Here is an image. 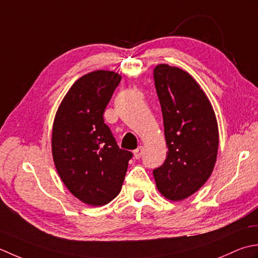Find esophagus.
<instances>
[{
  "mask_svg": "<svg viewBox=\"0 0 258 258\" xmlns=\"http://www.w3.org/2000/svg\"><path fill=\"white\" fill-rule=\"evenodd\" d=\"M143 152H144V148L143 147H138L136 150H134V157L136 159H139L141 156H143Z\"/></svg>",
  "mask_w": 258,
  "mask_h": 258,
  "instance_id": "1",
  "label": "esophagus"
}]
</instances>
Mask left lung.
<instances>
[{"label":"left lung","instance_id":"8db88e82","mask_svg":"<svg viewBox=\"0 0 258 258\" xmlns=\"http://www.w3.org/2000/svg\"><path fill=\"white\" fill-rule=\"evenodd\" d=\"M154 79L168 147L154 177L162 196L180 202L212 175L219 144L217 119L206 93L185 70L162 63L155 68Z\"/></svg>","mask_w":258,"mask_h":258}]
</instances>
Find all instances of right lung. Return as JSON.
Segmentation results:
<instances>
[{"instance_id":"add662e5","label":"right lung","mask_w":258,"mask_h":258,"mask_svg":"<svg viewBox=\"0 0 258 258\" xmlns=\"http://www.w3.org/2000/svg\"><path fill=\"white\" fill-rule=\"evenodd\" d=\"M121 76L98 70L73 83L55 113L52 156L61 180L73 196L103 206L121 190L130 151L120 149L103 112Z\"/></svg>"}]
</instances>
